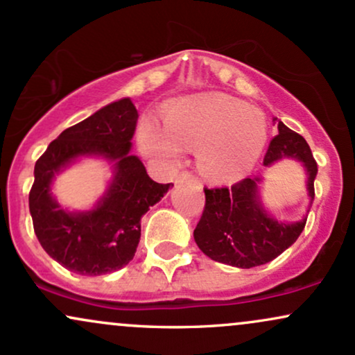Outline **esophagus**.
<instances>
[{
	"mask_svg": "<svg viewBox=\"0 0 355 355\" xmlns=\"http://www.w3.org/2000/svg\"><path fill=\"white\" fill-rule=\"evenodd\" d=\"M195 175L190 173V172H180L177 175V178H175V182H185V180H193Z\"/></svg>",
	"mask_w": 355,
	"mask_h": 355,
	"instance_id": "esophagus-1",
	"label": "esophagus"
}]
</instances>
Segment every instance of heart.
Listing matches in <instances>:
<instances>
[{"label":"heart","instance_id":"b5f03b06","mask_svg":"<svg viewBox=\"0 0 355 355\" xmlns=\"http://www.w3.org/2000/svg\"><path fill=\"white\" fill-rule=\"evenodd\" d=\"M267 138L263 113L225 95L180 100L165 112V126L155 121L140 126V144L146 153L177 162L183 146L197 148L200 172L220 182L250 172Z\"/></svg>","mask_w":355,"mask_h":355}]
</instances>
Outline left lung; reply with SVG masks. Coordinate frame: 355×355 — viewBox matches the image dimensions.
<instances>
[{
  "label": "left lung",
  "instance_id": "1",
  "mask_svg": "<svg viewBox=\"0 0 355 355\" xmlns=\"http://www.w3.org/2000/svg\"><path fill=\"white\" fill-rule=\"evenodd\" d=\"M282 158L302 162L309 175V195L313 198L317 162L311 146L304 137L279 121V135L268 144L263 165H272ZM257 182L259 178H243L232 187L203 189L205 207L193 237L211 260L240 268L263 266L287 250L302 234L307 218L284 223L268 217L259 202Z\"/></svg>",
  "mask_w": 355,
  "mask_h": 355
}]
</instances>
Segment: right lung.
<instances>
[{
    "label": "right lung",
    "mask_w": 355,
    "mask_h": 355,
    "mask_svg": "<svg viewBox=\"0 0 355 355\" xmlns=\"http://www.w3.org/2000/svg\"><path fill=\"white\" fill-rule=\"evenodd\" d=\"M137 120L135 105L118 100L61 132L36 160L30 190L35 234L46 254L68 270L103 275L126 266L140 242L141 217L170 189V183L153 182L140 158L128 153ZM80 154L115 159L116 180L95 211L68 214L52 200L49 183Z\"/></svg>",
    "instance_id": "add662e5"
}]
</instances>
